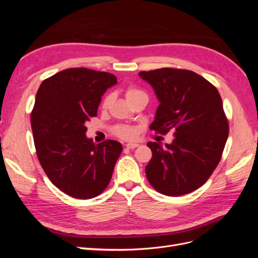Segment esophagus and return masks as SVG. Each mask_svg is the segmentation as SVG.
I'll use <instances>...</instances> for the list:
<instances>
[{"label": "esophagus", "instance_id": "1", "mask_svg": "<svg viewBox=\"0 0 258 258\" xmlns=\"http://www.w3.org/2000/svg\"><path fill=\"white\" fill-rule=\"evenodd\" d=\"M138 146H139L138 143H128V144H126V147L129 148V150H134V148H136Z\"/></svg>", "mask_w": 258, "mask_h": 258}]
</instances>
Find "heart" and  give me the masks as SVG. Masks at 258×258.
<instances>
[{"label": "heart", "instance_id": "heart-1", "mask_svg": "<svg viewBox=\"0 0 258 258\" xmlns=\"http://www.w3.org/2000/svg\"><path fill=\"white\" fill-rule=\"evenodd\" d=\"M124 96H126L127 101L130 103L131 101L136 100L137 98L146 95L141 89L130 85L126 88V90H124ZM112 101L113 95H111V93L110 95H106L102 99V101H101V108H102V110H106V108H108V106L111 105ZM112 134L122 140H132L137 137V130L130 126H127V124H116V126L112 128Z\"/></svg>", "mask_w": 258, "mask_h": 258}]
</instances>
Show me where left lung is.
I'll use <instances>...</instances> for the list:
<instances>
[{
  "label": "left lung",
  "instance_id": "8db88e82",
  "mask_svg": "<svg viewBox=\"0 0 258 258\" xmlns=\"http://www.w3.org/2000/svg\"><path fill=\"white\" fill-rule=\"evenodd\" d=\"M139 75L160 102L150 128L160 135L173 132L172 144L147 143L153 154L145 167L148 182L166 196L198 189L217 167L229 134L220 92L189 70L162 68Z\"/></svg>",
  "mask_w": 258,
  "mask_h": 258
}]
</instances>
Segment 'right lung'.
I'll list each match as a JSON object with an SVG mask.
<instances>
[{
  "label": "right lung",
  "mask_w": 258,
  "mask_h": 258,
  "mask_svg": "<svg viewBox=\"0 0 258 258\" xmlns=\"http://www.w3.org/2000/svg\"><path fill=\"white\" fill-rule=\"evenodd\" d=\"M116 76L71 68L42 82L31 113L36 155L51 183L77 199L95 198L110 183L122 151L114 140L95 144L86 122L97 116L101 97Z\"/></svg>",
  "instance_id": "obj_1"
}]
</instances>
